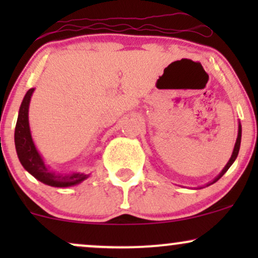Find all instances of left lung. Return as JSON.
Instances as JSON below:
<instances>
[{
	"mask_svg": "<svg viewBox=\"0 0 258 258\" xmlns=\"http://www.w3.org/2000/svg\"><path fill=\"white\" fill-rule=\"evenodd\" d=\"M240 142H241V125L240 123H239V130H238V138H236V142H235V146H234V150H233V154H232V156H230V159H229V161L227 162V165L226 166H224V168L223 170H222V172L218 174L217 177H216V178L212 180L211 183H209V184L207 185H210V184H214L215 182H217L218 179L221 178L222 176H223L224 173L227 172L228 171V168H229L230 166H232V164L234 161H235V159H236V156H238V154H239V149H240Z\"/></svg>",
	"mask_w": 258,
	"mask_h": 258,
	"instance_id": "8db88e82",
	"label": "left lung"
}]
</instances>
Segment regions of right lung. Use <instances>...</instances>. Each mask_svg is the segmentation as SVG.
<instances>
[{
    "instance_id": "right-lung-1",
    "label": "right lung",
    "mask_w": 258,
    "mask_h": 258,
    "mask_svg": "<svg viewBox=\"0 0 258 258\" xmlns=\"http://www.w3.org/2000/svg\"><path fill=\"white\" fill-rule=\"evenodd\" d=\"M34 91L35 88H30L26 92L22 105H20L16 132H14V142H16V149L20 164L35 178L47 185L67 188V186L79 184L87 178L88 174L80 172L70 174L54 173L44 164L40 153L37 152L36 147H35L31 137L30 126H29V104H30V99Z\"/></svg>"
}]
</instances>
